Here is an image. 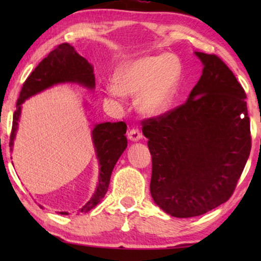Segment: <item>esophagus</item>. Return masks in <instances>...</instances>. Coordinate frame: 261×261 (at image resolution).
<instances>
[{
    "label": "esophagus",
    "mask_w": 261,
    "mask_h": 261,
    "mask_svg": "<svg viewBox=\"0 0 261 261\" xmlns=\"http://www.w3.org/2000/svg\"><path fill=\"white\" fill-rule=\"evenodd\" d=\"M128 138H129L132 141H138L142 138V134L138 128H132V129L128 132Z\"/></svg>",
    "instance_id": "1"
}]
</instances>
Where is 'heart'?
<instances>
[{
	"label": "heart",
	"mask_w": 261,
	"mask_h": 261,
	"mask_svg": "<svg viewBox=\"0 0 261 261\" xmlns=\"http://www.w3.org/2000/svg\"><path fill=\"white\" fill-rule=\"evenodd\" d=\"M180 73V64L171 55L146 57L119 67L114 82L106 88L109 98L139 95L142 113L158 115L169 108Z\"/></svg>",
	"instance_id": "heart-1"
}]
</instances>
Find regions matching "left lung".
Masks as SVG:
<instances>
[{
    "label": "left lung",
    "mask_w": 261,
    "mask_h": 261,
    "mask_svg": "<svg viewBox=\"0 0 261 261\" xmlns=\"http://www.w3.org/2000/svg\"><path fill=\"white\" fill-rule=\"evenodd\" d=\"M196 56L204 67L188 101L141 121L152 155L153 201L181 219L230 198L252 147L244 88L220 57Z\"/></svg>",
    "instance_id": "8db88e82"
}]
</instances>
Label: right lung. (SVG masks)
Returning a JSON list of instances; mask_svg holds the SVG:
<instances>
[{
	"instance_id": "right-lung-1",
	"label": "right lung",
	"mask_w": 261,
	"mask_h": 261,
	"mask_svg": "<svg viewBox=\"0 0 261 261\" xmlns=\"http://www.w3.org/2000/svg\"><path fill=\"white\" fill-rule=\"evenodd\" d=\"M76 82L84 87H95V76L92 66L83 57L78 55L74 48L67 42L56 46V48L39 63V65L27 77L20 91L16 102V110L13 115L12 133H10L9 146H13L17 129V121L21 113V105L31 96L40 92L57 83ZM127 124L120 122L99 123L92 130V140L99 162V178L95 194L80 213H88L95 208L108 191L110 176L119 158L127 147L126 138ZM62 215L67 213L62 212Z\"/></svg>"
}]
</instances>
